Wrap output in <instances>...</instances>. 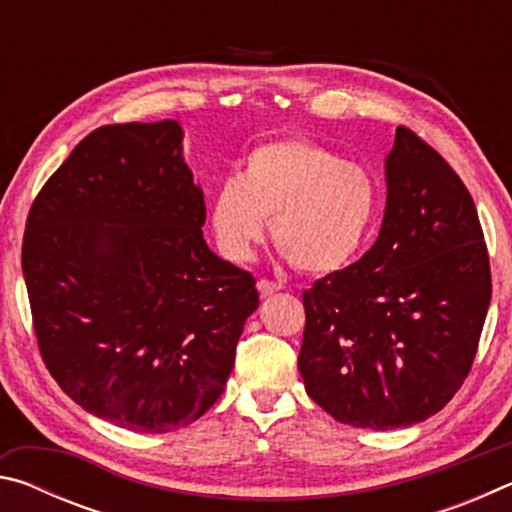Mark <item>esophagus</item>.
Masks as SVG:
<instances>
[{"label": "esophagus", "instance_id": "34e87169", "mask_svg": "<svg viewBox=\"0 0 512 512\" xmlns=\"http://www.w3.org/2000/svg\"><path fill=\"white\" fill-rule=\"evenodd\" d=\"M257 289H259V293H262L264 298H268V296H273V293H277L282 289V284H277V282H271V280H259L257 282Z\"/></svg>", "mask_w": 512, "mask_h": 512}]
</instances>
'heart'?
<instances>
[{
  "label": "heart",
  "instance_id": "heart-1",
  "mask_svg": "<svg viewBox=\"0 0 512 512\" xmlns=\"http://www.w3.org/2000/svg\"><path fill=\"white\" fill-rule=\"evenodd\" d=\"M379 185L359 162L302 137L255 146L239 178H225L210 203L221 253L246 262L271 223L273 241L305 273H336L357 259L375 230Z\"/></svg>",
  "mask_w": 512,
  "mask_h": 512
}]
</instances>
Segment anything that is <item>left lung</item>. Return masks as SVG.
Here are the masks:
<instances>
[{"label":"left lung","mask_w":512,"mask_h":512,"mask_svg":"<svg viewBox=\"0 0 512 512\" xmlns=\"http://www.w3.org/2000/svg\"><path fill=\"white\" fill-rule=\"evenodd\" d=\"M490 296L470 192L443 155L397 126L377 241L302 296L298 370L309 397L361 429L431 418L472 368Z\"/></svg>","instance_id":"8db88e82"}]
</instances>
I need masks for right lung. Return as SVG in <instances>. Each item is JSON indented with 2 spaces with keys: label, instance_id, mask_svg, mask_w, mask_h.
<instances>
[{
  "label": "right lung",
  "instance_id": "right-lung-1",
  "mask_svg": "<svg viewBox=\"0 0 512 512\" xmlns=\"http://www.w3.org/2000/svg\"><path fill=\"white\" fill-rule=\"evenodd\" d=\"M203 223L173 119L97 128L40 189L22 273L45 366L81 409L167 433L221 397L259 293Z\"/></svg>",
  "mask_w": 512,
  "mask_h": 512
}]
</instances>
